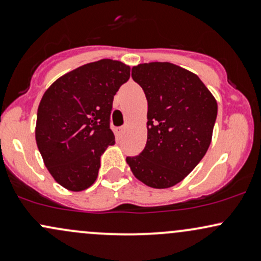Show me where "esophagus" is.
<instances>
[{"mask_svg":"<svg viewBox=\"0 0 261 261\" xmlns=\"http://www.w3.org/2000/svg\"><path fill=\"white\" fill-rule=\"evenodd\" d=\"M125 130H126V126H119L116 127V134L119 135V136H122L125 133Z\"/></svg>","mask_w":261,"mask_h":261,"instance_id":"1","label":"esophagus"}]
</instances>
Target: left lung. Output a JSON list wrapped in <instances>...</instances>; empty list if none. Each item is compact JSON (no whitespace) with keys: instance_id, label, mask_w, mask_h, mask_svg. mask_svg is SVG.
<instances>
[{"instance_id":"left-lung-1","label":"left lung","mask_w":261,"mask_h":261,"mask_svg":"<svg viewBox=\"0 0 261 261\" xmlns=\"http://www.w3.org/2000/svg\"><path fill=\"white\" fill-rule=\"evenodd\" d=\"M131 76L147 99V142L126 162L143 184L170 188L207 152L217 118L216 99L195 73L170 62L135 66Z\"/></svg>"}]
</instances>
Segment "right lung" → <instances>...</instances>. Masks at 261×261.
Segmentation results:
<instances>
[{
	"label": "right lung",
	"mask_w": 261,
	"mask_h": 261,
	"mask_svg": "<svg viewBox=\"0 0 261 261\" xmlns=\"http://www.w3.org/2000/svg\"><path fill=\"white\" fill-rule=\"evenodd\" d=\"M130 79V66L104 59L56 80L38 108L35 140L50 174L71 191L95 181L100 155L115 143L110 128L114 95Z\"/></svg>",
	"instance_id": "add662e5"
}]
</instances>
